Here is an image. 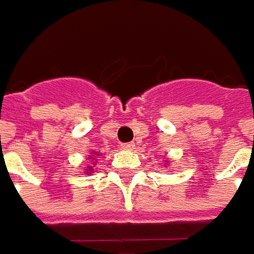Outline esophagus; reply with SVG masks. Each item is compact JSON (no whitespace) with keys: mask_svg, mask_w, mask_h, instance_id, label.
I'll list each match as a JSON object with an SVG mask.
<instances>
[{"mask_svg":"<svg viewBox=\"0 0 254 254\" xmlns=\"http://www.w3.org/2000/svg\"><path fill=\"white\" fill-rule=\"evenodd\" d=\"M121 149H124V150H133V149H136V144L133 141H130V143H121Z\"/></svg>","mask_w":254,"mask_h":254,"instance_id":"obj_1","label":"esophagus"}]
</instances>
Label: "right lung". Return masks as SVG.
Wrapping results in <instances>:
<instances>
[{"mask_svg":"<svg viewBox=\"0 0 254 254\" xmlns=\"http://www.w3.org/2000/svg\"><path fill=\"white\" fill-rule=\"evenodd\" d=\"M94 159H95V157H94ZM89 171H92V168H89Z\"/></svg>","mask_w":254,"mask_h":254,"instance_id":"1","label":"right lung"}]
</instances>
